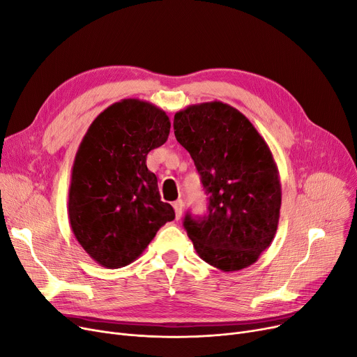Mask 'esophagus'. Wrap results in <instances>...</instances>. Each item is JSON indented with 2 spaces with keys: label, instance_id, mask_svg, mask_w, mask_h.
I'll return each instance as SVG.
<instances>
[{
  "label": "esophagus",
  "instance_id": "esophagus-1",
  "mask_svg": "<svg viewBox=\"0 0 357 357\" xmlns=\"http://www.w3.org/2000/svg\"><path fill=\"white\" fill-rule=\"evenodd\" d=\"M174 208H175V213H176V219H181L182 210H183V201L182 199H176L175 203H174Z\"/></svg>",
  "mask_w": 357,
  "mask_h": 357
}]
</instances>
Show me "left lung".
Wrapping results in <instances>:
<instances>
[{"label": "left lung", "instance_id": "8db88e82", "mask_svg": "<svg viewBox=\"0 0 357 357\" xmlns=\"http://www.w3.org/2000/svg\"><path fill=\"white\" fill-rule=\"evenodd\" d=\"M174 130L208 195V214L183 220L197 254L222 271L252 266L280 219L282 183L268 144L243 114L219 100L176 112Z\"/></svg>", "mask_w": 357, "mask_h": 357}]
</instances>
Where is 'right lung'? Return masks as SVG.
Here are the masks:
<instances>
[{
	"mask_svg": "<svg viewBox=\"0 0 357 357\" xmlns=\"http://www.w3.org/2000/svg\"><path fill=\"white\" fill-rule=\"evenodd\" d=\"M170 119L156 105L122 99L90 123L75 153L68 219L75 239L105 268L140 257L158 230L175 219L147 169L150 150L166 143Z\"/></svg>",
	"mask_w": 357,
	"mask_h": 357,
	"instance_id": "obj_1",
	"label": "right lung"
}]
</instances>
